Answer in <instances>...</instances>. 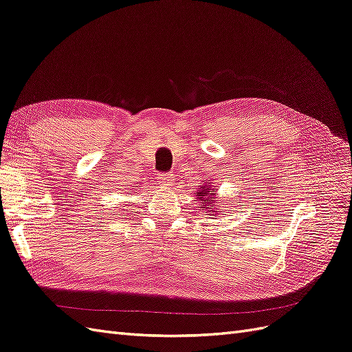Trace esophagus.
I'll list each match as a JSON object with an SVG mask.
<instances>
[{"label": "esophagus", "mask_w": 352, "mask_h": 352, "mask_svg": "<svg viewBox=\"0 0 352 352\" xmlns=\"http://www.w3.org/2000/svg\"><path fill=\"white\" fill-rule=\"evenodd\" d=\"M158 179H160L161 185H167V186H172L173 180H175L172 173H161V175H158Z\"/></svg>", "instance_id": "34e87169"}]
</instances>
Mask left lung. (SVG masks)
<instances>
[{
    "label": "left lung",
    "instance_id": "obj_1",
    "mask_svg": "<svg viewBox=\"0 0 352 352\" xmlns=\"http://www.w3.org/2000/svg\"><path fill=\"white\" fill-rule=\"evenodd\" d=\"M214 198V191L210 185V182H206L204 185H199L198 191H197V199L201 204V210L204 213H210L212 216H216V201L217 199Z\"/></svg>",
    "mask_w": 352,
    "mask_h": 352
}]
</instances>
